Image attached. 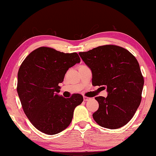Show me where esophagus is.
Returning a JSON list of instances; mask_svg holds the SVG:
<instances>
[{
    "instance_id": "1",
    "label": "esophagus",
    "mask_w": 156,
    "mask_h": 156,
    "mask_svg": "<svg viewBox=\"0 0 156 156\" xmlns=\"http://www.w3.org/2000/svg\"><path fill=\"white\" fill-rule=\"evenodd\" d=\"M89 99H90V98H88V97L83 96V100H84V101H88V100H89Z\"/></svg>"
}]
</instances>
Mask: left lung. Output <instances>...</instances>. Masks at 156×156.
Returning a JSON list of instances; mask_svg holds the SVG:
<instances>
[{"mask_svg":"<svg viewBox=\"0 0 156 156\" xmlns=\"http://www.w3.org/2000/svg\"><path fill=\"white\" fill-rule=\"evenodd\" d=\"M92 71L93 86L107 88V98L96 97L99 108L93 114L103 127L117 129L129 122L141 101L144 79L137 59L124 48L106 44L79 53Z\"/></svg>","mask_w":156,"mask_h":156,"instance_id":"1","label":"left lung"}]
</instances>
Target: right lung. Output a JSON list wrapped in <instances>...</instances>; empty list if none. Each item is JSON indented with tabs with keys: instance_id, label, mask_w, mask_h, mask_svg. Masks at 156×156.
Segmentation results:
<instances>
[{
	"instance_id": "1",
	"label": "right lung",
	"mask_w": 156,
	"mask_h": 156,
	"mask_svg": "<svg viewBox=\"0 0 156 156\" xmlns=\"http://www.w3.org/2000/svg\"><path fill=\"white\" fill-rule=\"evenodd\" d=\"M81 61L77 53H64L41 47L27 56L18 71L17 93L25 115L33 126L55 135L71 123L74 109L83 101L81 94L65 98L58 95V83L67 71Z\"/></svg>"
}]
</instances>
